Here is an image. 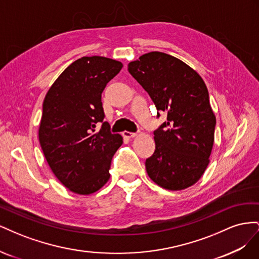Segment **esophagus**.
<instances>
[{"instance_id":"34e87169","label":"esophagus","mask_w":259,"mask_h":259,"mask_svg":"<svg viewBox=\"0 0 259 259\" xmlns=\"http://www.w3.org/2000/svg\"><path fill=\"white\" fill-rule=\"evenodd\" d=\"M122 135H123L124 137H126V138H133V137H136V136H137V133H132V132L124 131V132L122 133Z\"/></svg>"}]
</instances>
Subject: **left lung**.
Masks as SVG:
<instances>
[{
	"label": "left lung",
	"instance_id": "left-lung-1",
	"mask_svg": "<svg viewBox=\"0 0 259 259\" xmlns=\"http://www.w3.org/2000/svg\"><path fill=\"white\" fill-rule=\"evenodd\" d=\"M128 72L158 111L167 113L153 132L155 150L146 160L148 176L168 190L194 185L209 163L216 125L204 81L184 61L161 52L131 61Z\"/></svg>",
	"mask_w": 259,
	"mask_h": 259
}]
</instances>
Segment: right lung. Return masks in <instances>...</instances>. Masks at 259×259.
Instances as JSON below:
<instances>
[{"label":"right lung","mask_w":259,"mask_h":259,"mask_svg":"<svg viewBox=\"0 0 259 259\" xmlns=\"http://www.w3.org/2000/svg\"><path fill=\"white\" fill-rule=\"evenodd\" d=\"M122 67L107 57H82L64 70L44 98L38 140L55 176L74 193L96 192L110 178L123 138L104 122L101 94Z\"/></svg>","instance_id":"add662e5"}]
</instances>
